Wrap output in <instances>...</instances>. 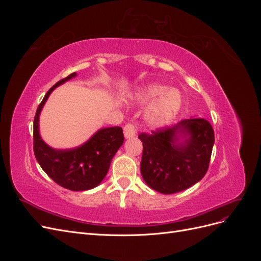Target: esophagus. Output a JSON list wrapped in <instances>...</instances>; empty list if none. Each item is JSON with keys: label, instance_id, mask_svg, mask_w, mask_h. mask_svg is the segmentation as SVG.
<instances>
[{"label": "esophagus", "instance_id": "34e87169", "mask_svg": "<svg viewBox=\"0 0 261 261\" xmlns=\"http://www.w3.org/2000/svg\"><path fill=\"white\" fill-rule=\"evenodd\" d=\"M136 132H137V127L133 123H128L125 125L124 127V136L126 139H129L136 136Z\"/></svg>", "mask_w": 261, "mask_h": 261}]
</instances>
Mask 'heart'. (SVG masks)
<instances>
[{
  "label": "heart",
  "instance_id": "heart-1",
  "mask_svg": "<svg viewBox=\"0 0 261 261\" xmlns=\"http://www.w3.org/2000/svg\"><path fill=\"white\" fill-rule=\"evenodd\" d=\"M137 103H150L146 121L152 127H162L174 118L183 105V96L178 89L169 88L162 84H147L135 92Z\"/></svg>",
  "mask_w": 261,
  "mask_h": 261
}]
</instances>
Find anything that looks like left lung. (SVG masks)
Wrapping results in <instances>:
<instances>
[{"mask_svg":"<svg viewBox=\"0 0 261 261\" xmlns=\"http://www.w3.org/2000/svg\"><path fill=\"white\" fill-rule=\"evenodd\" d=\"M140 172L146 184L161 194L195 185L209 167L215 133L204 118L191 117L162 130L141 133Z\"/></svg>","mask_w":261,"mask_h":261,"instance_id":"1","label":"left lung"}]
</instances>
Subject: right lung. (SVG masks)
<instances>
[{
	"label": "right lung",
	"mask_w": 261,
	"mask_h": 261,
	"mask_svg": "<svg viewBox=\"0 0 261 261\" xmlns=\"http://www.w3.org/2000/svg\"><path fill=\"white\" fill-rule=\"evenodd\" d=\"M73 73L55 84L39 105L34 121V151L42 170L57 184L69 191H88L106 177L110 164L124 143L123 129L118 126L101 128L84 143L72 149H54L40 136L39 117L51 92L60 85L76 77Z\"/></svg>",
	"instance_id": "1"
}]
</instances>
